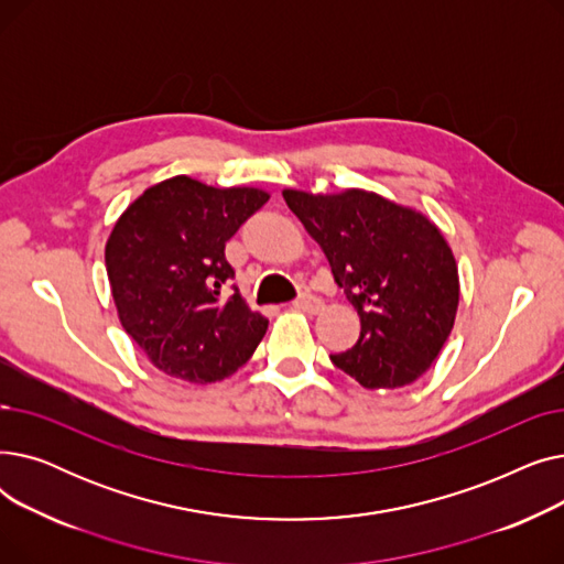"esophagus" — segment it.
<instances>
[{
	"label": "esophagus",
	"mask_w": 564,
	"mask_h": 564,
	"mask_svg": "<svg viewBox=\"0 0 564 564\" xmlns=\"http://www.w3.org/2000/svg\"><path fill=\"white\" fill-rule=\"evenodd\" d=\"M292 306L294 308H300V311H306V313H319L322 311V300L319 297H315V294H308V292H304L302 297H297L292 302Z\"/></svg>",
	"instance_id": "esophagus-1"
}]
</instances>
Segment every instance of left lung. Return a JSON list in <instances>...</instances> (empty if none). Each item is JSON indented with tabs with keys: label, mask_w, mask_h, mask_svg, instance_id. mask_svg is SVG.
Masks as SVG:
<instances>
[{
	"label": "left lung",
	"mask_w": 564,
	"mask_h": 564,
	"mask_svg": "<svg viewBox=\"0 0 564 564\" xmlns=\"http://www.w3.org/2000/svg\"><path fill=\"white\" fill-rule=\"evenodd\" d=\"M361 317V336L332 361L364 389H402L448 340L459 274L441 230L419 210L366 189H283Z\"/></svg>",
	"instance_id": "1"
}]
</instances>
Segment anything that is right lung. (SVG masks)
<instances>
[{
  "label": "right lung",
  "instance_id": "1",
  "mask_svg": "<svg viewBox=\"0 0 564 564\" xmlns=\"http://www.w3.org/2000/svg\"><path fill=\"white\" fill-rule=\"evenodd\" d=\"M267 200L256 187L175 175L118 217L105 247L111 297L128 336L164 375L213 383L251 359L270 322L237 288L221 300L235 276L224 249Z\"/></svg>",
  "mask_w": 564,
  "mask_h": 564
}]
</instances>
